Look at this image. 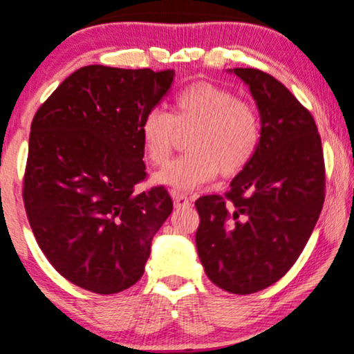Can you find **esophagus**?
I'll return each mask as SVG.
<instances>
[{
    "instance_id": "34e87169",
    "label": "esophagus",
    "mask_w": 354,
    "mask_h": 354,
    "mask_svg": "<svg viewBox=\"0 0 354 354\" xmlns=\"http://www.w3.org/2000/svg\"><path fill=\"white\" fill-rule=\"evenodd\" d=\"M173 201H174V208L188 207L189 205V198L186 195H180V193H173Z\"/></svg>"
}]
</instances>
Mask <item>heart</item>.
Wrapping results in <instances>:
<instances>
[{
    "label": "heart",
    "instance_id": "1",
    "mask_svg": "<svg viewBox=\"0 0 354 354\" xmlns=\"http://www.w3.org/2000/svg\"><path fill=\"white\" fill-rule=\"evenodd\" d=\"M188 131L189 153L173 159L153 178L173 192L195 189L212 181L218 171L225 178L242 173L260 145L257 112L230 91L209 82H195L178 92L169 114L161 109L146 112L139 138L147 161L165 165L178 133Z\"/></svg>",
    "mask_w": 354,
    "mask_h": 354
}]
</instances>
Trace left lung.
<instances>
[{
	"label": "left lung",
	"mask_w": 354,
	"mask_h": 354,
	"mask_svg": "<svg viewBox=\"0 0 354 354\" xmlns=\"http://www.w3.org/2000/svg\"><path fill=\"white\" fill-rule=\"evenodd\" d=\"M260 115L254 159L225 196L198 198L196 250L208 279L254 294L284 277L304 250L324 203V158L310 112L279 80L234 68Z\"/></svg>",
	"instance_id": "left-lung-1"
}]
</instances>
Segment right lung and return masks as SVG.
<instances>
[{"mask_svg": "<svg viewBox=\"0 0 354 354\" xmlns=\"http://www.w3.org/2000/svg\"><path fill=\"white\" fill-rule=\"evenodd\" d=\"M174 70L87 65L35 114L23 201L48 262L72 284L118 294L145 274L173 201L146 178L139 124L169 92Z\"/></svg>", "mask_w": 354, "mask_h": 354, "instance_id": "1", "label": "right lung"}]
</instances>
